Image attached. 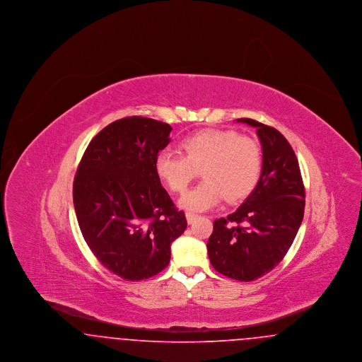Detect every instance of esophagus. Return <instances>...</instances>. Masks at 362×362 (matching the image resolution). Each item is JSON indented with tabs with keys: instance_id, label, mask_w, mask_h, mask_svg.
Segmentation results:
<instances>
[{
	"instance_id": "34e87169",
	"label": "esophagus",
	"mask_w": 362,
	"mask_h": 362,
	"mask_svg": "<svg viewBox=\"0 0 362 362\" xmlns=\"http://www.w3.org/2000/svg\"><path fill=\"white\" fill-rule=\"evenodd\" d=\"M186 218H187V223L189 224H192L194 221H195V218H197V214H194V213H186Z\"/></svg>"
}]
</instances>
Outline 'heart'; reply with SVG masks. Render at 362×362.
<instances>
[{"instance_id":"obj_1","label":"heart","mask_w":362,"mask_h":362,"mask_svg":"<svg viewBox=\"0 0 362 362\" xmlns=\"http://www.w3.org/2000/svg\"><path fill=\"white\" fill-rule=\"evenodd\" d=\"M183 155L168 151L156 156L155 170L163 183L182 192L201 171L205 180L185 192L179 206L204 211L217 206L225 197L235 202L245 198L258 185L262 149L254 138L235 130L205 129L182 141Z\"/></svg>"}]
</instances>
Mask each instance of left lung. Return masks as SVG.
Returning a JSON list of instances; mask_svg holds the SVG:
<instances>
[{
    "instance_id": "obj_1",
    "label": "left lung",
    "mask_w": 362,
    "mask_h": 362,
    "mask_svg": "<svg viewBox=\"0 0 362 362\" xmlns=\"http://www.w3.org/2000/svg\"><path fill=\"white\" fill-rule=\"evenodd\" d=\"M238 122L257 127L262 173L241 206L214 221L207 254L220 274L250 282L270 273L289 251L304 217L305 191L288 139L260 122Z\"/></svg>"
}]
</instances>
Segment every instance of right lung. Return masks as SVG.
I'll list each match as a JSON object with an SVG mask.
<instances>
[{"instance_id":"obj_1","label":"right lung","mask_w":362,"mask_h":362,"mask_svg":"<svg viewBox=\"0 0 362 362\" xmlns=\"http://www.w3.org/2000/svg\"><path fill=\"white\" fill-rule=\"evenodd\" d=\"M173 127L144 117L110 123L89 142L73 182V204L88 247L126 281L158 274L186 229L155 170Z\"/></svg>"}]
</instances>
